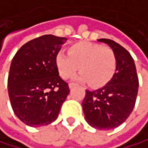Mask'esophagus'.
Listing matches in <instances>:
<instances>
[{
    "instance_id": "esophagus-1",
    "label": "esophagus",
    "mask_w": 148,
    "mask_h": 148,
    "mask_svg": "<svg viewBox=\"0 0 148 148\" xmlns=\"http://www.w3.org/2000/svg\"><path fill=\"white\" fill-rule=\"evenodd\" d=\"M75 84H73V83H70V84H69V88H70V89H72L73 86H75Z\"/></svg>"
}]
</instances>
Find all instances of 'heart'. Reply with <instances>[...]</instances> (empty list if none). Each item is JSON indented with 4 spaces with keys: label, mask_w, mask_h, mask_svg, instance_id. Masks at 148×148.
Listing matches in <instances>:
<instances>
[{
    "label": "heart",
    "mask_w": 148,
    "mask_h": 148,
    "mask_svg": "<svg viewBox=\"0 0 148 148\" xmlns=\"http://www.w3.org/2000/svg\"><path fill=\"white\" fill-rule=\"evenodd\" d=\"M54 63L59 75L63 79L81 72L76 79L87 82L90 86L98 88L113 78L117 67L116 52L111 47L89 42H78L68 48V54L59 52Z\"/></svg>",
    "instance_id": "obj_1"
}]
</instances>
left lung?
Instances as JSON below:
<instances>
[{"instance_id": "8db88e82", "label": "left lung", "mask_w": 148, "mask_h": 148, "mask_svg": "<svg viewBox=\"0 0 148 148\" xmlns=\"http://www.w3.org/2000/svg\"><path fill=\"white\" fill-rule=\"evenodd\" d=\"M116 53L117 67L111 81L95 91L85 90L82 106L86 122L95 128L110 130L122 125L135 107L138 76L134 59L126 49L110 39H99Z\"/></svg>"}]
</instances>
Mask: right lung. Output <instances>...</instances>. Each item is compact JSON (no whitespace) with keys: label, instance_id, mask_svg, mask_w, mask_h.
I'll list each match as a JSON object with an SVG mask.
<instances>
[{"label":"right lung","instance_id":"obj_1","mask_svg":"<svg viewBox=\"0 0 148 148\" xmlns=\"http://www.w3.org/2000/svg\"><path fill=\"white\" fill-rule=\"evenodd\" d=\"M65 37L42 35L21 47L12 58L8 93L16 116L32 127L46 125L58 117L70 90L54 59Z\"/></svg>","mask_w":148,"mask_h":148}]
</instances>
